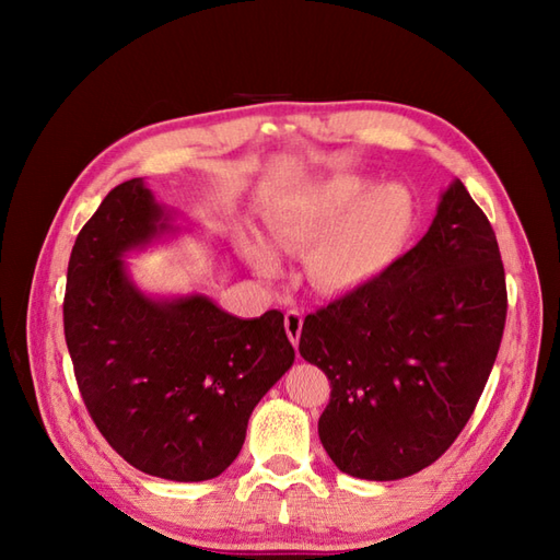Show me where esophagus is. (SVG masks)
<instances>
[{"instance_id": "1", "label": "esophagus", "mask_w": 560, "mask_h": 560, "mask_svg": "<svg viewBox=\"0 0 560 560\" xmlns=\"http://www.w3.org/2000/svg\"><path fill=\"white\" fill-rule=\"evenodd\" d=\"M283 325H287V335H289L293 347H299L301 329H303V315L299 311H289L287 317H283Z\"/></svg>"}]
</instances>
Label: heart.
<instances>
[{
    "instance_id": "1",
    "label": "heart",
    "mask_w": 560,
    "mask_h": 560,
    "mask_svg": "<svg viewBox=\"0 0 560 560\" xmlns=\"http://www.w3.org/2000/svg\"><path fill=\"white\" fill-rule=\"evenodd\" d=\"M416 207L404 185L371 189L363 175H337L301 195L269 229L287 253H311L307 271L319 291L351 293L383 277L409 243ZM261 271H277V257L261 243L249 245Z\"/></svg>"
}]
</instances>
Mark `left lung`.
<instances>
[{"mask_svg": "<svg viewBox=\"0 0 560 560\" xmlns=\"http://www.w3.org/2000/svg\"><path fill=\"white\" fill-rule=\"evenodd\" d=\"M505 313L495 233L455 180L407 255L305 317L299 351L331 387L317 423L331 462L368 481L433 464L477 409Z\"/></svg>", "mask_w": 560, "mask_h": 560, "instance_id": "left-lung-1", "label": "left lung"}]
</instances>
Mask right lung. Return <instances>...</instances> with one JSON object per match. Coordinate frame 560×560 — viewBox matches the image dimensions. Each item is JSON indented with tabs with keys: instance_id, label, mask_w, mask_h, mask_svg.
Returning <instances> with one entry per match:
<instances>
[{
	"instance_id": "right-lung-1",
	"label": "right lung",
	"mask_w": 560,
	"mask_h": 560,
	"mask_svg": "<svg viewBox=\"0 0 560 560\" xmlns=\"http://www.w3.org/2000/svg\"><path fill=\"white\" fill-rule=\"evenodd\" d=\"M173 231L141 177L110 189L71 247L65 339L83 404L117 455L168 481L231 467L249 413L289 371L283 315H229L207 295L153 301L122 255Z\"/></svg>"
}]
</instances>
